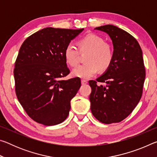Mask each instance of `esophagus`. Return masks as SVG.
Masks as SVG:
<instances>
[{"label": "esophagus", "mask_w": 157, "mask_h": 157, "mask_svg": "<svg viewBox=\"0 0 157 157\" xmlns=\"http://www.w3.org/2000/svg\"><path fill=\"white\" fill-rule=\"evenodd\" d=\"M81 82H82V84H87V81L86 80H85V79H82L81 80Z\"/></svg>", "instance_id": "esophagus-1"}]
</instances>
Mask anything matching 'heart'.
Instances as JSON below:
<instances>
[{"label": "heart", "mask_w": 157, "mask_h": 157, "mask_svg": "<svg viewBox=\"0 0 157 157\" xmlns=\"http://www.w3.org/2000/svg\"><path fill=\"white\" fill-rule=\"evenodd\" d=\"M79 51L86 52L85 61L86 63L79 65L72 71L73 76L89 79L99 71H105L109 67L113 58V50L110 45L105 43L102 37L95 34H89L78 41ZM65 59L69 65L75 66L78 64L79 52L72 42L66 46L64 50Z\"/></svg>", "instance_id": "1"}]
</instances>
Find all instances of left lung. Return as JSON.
I'll use <instances>...</instances> for the list:
<instances>
[{
	"instance_id": "1",
	"label": "left lung",
	"mask_w": 157,
	"mask_h": 157,
	"mask_svg": "<svg viewBox=\"0 0 157 157\" xmlns=\"http://www.w3.org/2000/svg\"><path fill=\"white\" fill-rule=\"evenodd\" d=\"M95 29L110 36L113 58L103 75L89 81L91 110L101 123H119L132 112L142 96L145 78L142 50L134 36L115 25ZM100 82L105 85L97 84Z\"/></svg>"
}]
</instances>
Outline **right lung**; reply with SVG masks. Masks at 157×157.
<instances>
[{
  "label": "right lung",
  "instance_id": "obj_1",
  "mask_svg": "<svg viewBox=\"0 0 157 157\" xmlns=\"http://www.w3.org/2000/svg\"><path fill=\"white\" fill-rule=\"evenodd\" d=\"M83 30L46 28L21 45L14 69L15 91L25 112L36 123L55 125L68 117L81 80L62 79L70 73L64 50Z\"/></svg>",
  "mask_w": 157,
  "mask_h": 157
}]
</instances>
